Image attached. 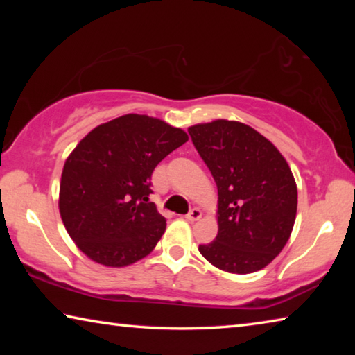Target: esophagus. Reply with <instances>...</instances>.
I'll use <instances>...</instances> for the list:
<instances>
[{"label":"esophagus","instance_id":"34e87169","mask_svg":"<svg viewBox=\"0 0 355 355\" xmlns=\"http://www.w3.org/2000/svg\"><path fill=\"white\" fill-rule=\"evenodd\" d=\"M202 218V211L199 208H192L191 211L186 214V220L189 222H194V220H199Z\"/></svg>","mask_w":355,"mask_h":355}]
</instances>
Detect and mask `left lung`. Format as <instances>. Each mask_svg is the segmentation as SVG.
<instances>
[{"instance_id":"1","label":"left lung","mask_w":355,"mask_h":355,"mask_svg":"<svg viewBox=\"0 0 355 355\" xmlns=\"http://www.w3.org/2000/svg\"><path fill=\"white\" fill-rule=\"evenodd\" d=\"M188 133L219 196L218 236L200 244V254L222 271H260L285 248L296 219L290 166L272 142L244 123L214 120Z\"/></svg>"}]
</instances>
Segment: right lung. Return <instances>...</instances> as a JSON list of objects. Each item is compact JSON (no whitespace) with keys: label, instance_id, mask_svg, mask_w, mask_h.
<instances>
[{"label":"right lung","instance_id":"right-lung-1","mask_svg":"<svg viewBox=\"0 0 355 355\" xmlns=\"http://www.w3.org/2000/svg\"><path fill=\"white\" fill-rule=\"evenodd\" d=\"M188 141L159 119L127 114L98 125L64 164L59 211L70 238L91 260L122 268L153 250L166 230L152 194L161 159Z\"/></svg>","mask_w":355,"mask_h":355}]
</instances>
